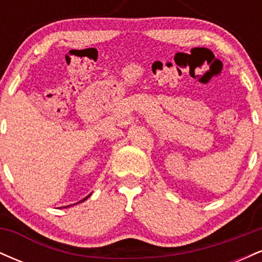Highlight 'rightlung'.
Wrapping results in <instances>:
<instances>
[{
	"label": "right lung",
	"mask_w": 262,
	"mask_h": 262,
	"mask_svg": "<svg viewBox=\"0 0 262 262\" xmlns=\"http://www.w3.org/2000/svg\"><path fill=\"white\" fill-rule=\"evenodd\" d=\"M91 194H92V193H90V194H89V196H86L85 198H83V200H81V201H80V202H83V201H86V200H87V198H89L90 196H91ZM80 202H77V203H80ZM77 203H74V204H77ZM71 206H73V204H71ZM66 207H70V206H66Z\"/></svg>",
	"instance_id": "add662e5"
}]
</instances>
